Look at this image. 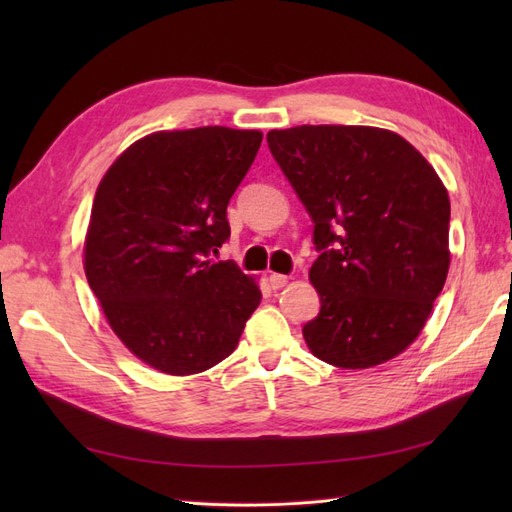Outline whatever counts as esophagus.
<instances>
[{
  "mask_svg": "<svg viewBox=\"0 0 512 512\" xmlns=\"http://www.w3.org/2000/svg\"><path fill=\"white\" fill-rule=\"evenodd\" d=\"M268 281H270V286H273L275 290H281V288L288 284V277L286 275H279V273H273V275L268 277Z\"/></svg>",
  "mask_w": 512,
  "mask_h": 512,
  "instance_id": "esophagus-1",
  "label": "esophagus"
}]
</instances>
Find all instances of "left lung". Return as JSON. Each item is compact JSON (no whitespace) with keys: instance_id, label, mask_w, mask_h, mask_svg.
Listing matches in <instances>:
<instances>
[{"instance_id":"left-lung-1","label":"left lung","mask_w":512,"mask_h":512,"mask_svg":"<svg viewBox=\"0 0 512 512\" xmlns=\"http://www.w3.org/2000/svg\"><path fill=\"white\" fill-rule=\"evenodd\" d=\"M270 154L312 217L321 310L310 352L343 369L416 341L449 273V193L416 147L378 127L273 129Z\"/></svg>"}]
</instances>
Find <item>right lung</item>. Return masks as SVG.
Instances as JSON below:
<instances>
[{
	"mask_svg": "<svg viewBox=\"0 0 512 512\" xmlns=\"http://www.w3.org/2000/svg\"><path fill=\"white\" fill-rule=\"evenodd\" d=\"M262 138L217 125L149 134L96 189L85 277L118 339L160 372L189 376L224 361L262 301L253 277L213 259Z\"/></svg>",
	"mask_w": 512,
	"mask_h": 512,
	"instance_id": "right-lung-1",
	"label": "right lung"
}]
</instances>
